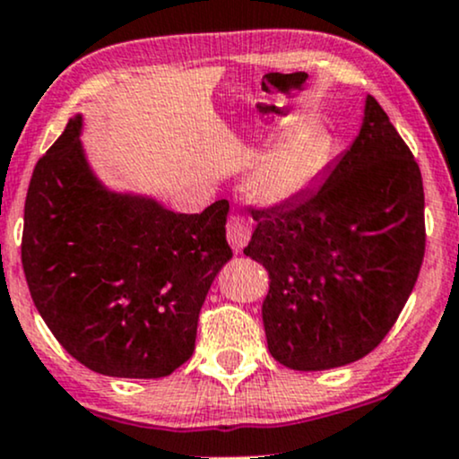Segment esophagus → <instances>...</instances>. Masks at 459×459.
<instances>
[{
  "instance_id": "34e87169",
  "label": "esophagus",
  "mask_w": 459,
  "mask_h": 459,
  "mask_svg": "<svg viewBox=\"0 0 459 459\" xmlns=\"http://www.w3.org/2000/svg\"><path fill=\"white\" fill-rule=\"evenodd\" d=\"M250 224L246 222L244 218H239V215H233V218L229 220V226H226V237H229V244L233 247V252H241L247 244V239H250Z\"/></svg>"
}]
</instances>
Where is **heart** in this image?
Here are the masks:
<instances>
[{
  "instance_id": "heart-1",
  "label": "heart",
  "mask_w": 459,
  "mask_h": 459,
  "mask_svg": "<svg viewBox=\"0 0 459 459\" xmlns=\"http://www.w3.org/2000/svg\"><path fill=\"white\" fill-rule=\"evenodd\" d=\"M328 160V135L304 125L287 129L267 149L246 177V194L261 207L291 203L317 178Z\"/></svg>"
}]
</instances>
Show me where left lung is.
I'll use <instances>...</instances> for the list:
<instances>
[{
    "label": "left lung",
    "mask_w": 459,
    "mask_h": 459,
    "mask_svg": "<svg viewBox=\"0 0 459 459\" xmlns=\"http://www.w3.org/2000/svg\"><path fill=\"white\" fill-rule=\"evenodd\" d=\"M423 212L419 163L367 94L360 131L319 189L252 212L244 255L270 276L261 308L270 354L324 371L376 350L419 278Z\"/></svg>",
    "instance_id": "1"
}]
</instances>
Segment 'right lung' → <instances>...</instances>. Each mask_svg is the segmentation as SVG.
<instances>
[{"label":"right lung","instance_id":"add662e5","mask_svg":"<svg viewBox=\"0 0 459 459\" xmlns=\"http://www.w3.org/2000/svg\"><path fill=\"white\" fill-rule=\"evenodd\" d=\"M82 131L75 114L31 175L21 244L31 299L83 367L166 377L192 358L200 308L233 256L229 200L177 213L114 192L92 170Z\"/></svg>","mask_w":459,"mask_h":459}]
</instances>
